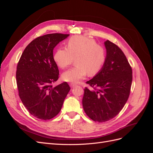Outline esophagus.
<instances>
[{"label":"esophagus","instance_id":"34e87169","mask_svg":"<svg viewBox=\"0 0 153 153\" xmlns=\"http://www.w3.org/2000/svg\"><path fill=\"white\" fill-rule=\"evenodd\" d=\"M69 85H70V87H75L76 86V84H73V83H71L70 84H69Z\"/></svg>","mask_w":153,"mask_h":153}]
</instances>
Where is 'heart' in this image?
Here are the masks:
<instances>
[{"mask_svg": "<svg viewBox=\"0 0 153 153\" xmlns=\"http://www.w3.org/2000/svg\"><path fill=\"white\" fill-rule=\"evenodd\" d=\"M105 49L96 41L86 36H73L67 42V48H59L53 55L57 66L65 69L75 59L76 66L64 72L62 78L64 81L78 82L87 74L94 76L103 68L106 61Z\"/></svg>", "mask_w": 153, "mask_h": 153, "instance_id": "1", "label": "heart"}]
</instances>
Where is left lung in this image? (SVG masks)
I'll return each instance as SVG.
<instances>
[{
    "label": "left lung",
    "mask_w": 153,
    "mask_h": 153,
    "mask_svg": "<svg viewBox=\"0 0 153 153\" xmlns=\"http://www.w3.org/2000/svg\"><path fill=\"white\" fill-rule=\"evenodd\" d=\"M106 61L100 72L87 81L92 89H84L82 105L85 114L94 121L103 123L116 116L130 94L132 69L121 49L106 41Z\"/></svg>",
    "instance_id": "8db88e82"
}]
</instances>
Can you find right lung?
<instances>
[{
    "label": "right lung",
    "mask_w": 153,
    "mask_h": 153,
    "mask_svg": "<svg viewBox=\"0 0 153 153\" xmlns=\"http://www.w3.org/2000/svg\"><path fill=\"white\" fill-rule=\"evenodd\" d=\"M69 35L55 33L38 37L27 46L18 62V95L29 112L39 119L47 121L56 116L70 90L66 82L52 86L59 75L53 50Z\"/></svg>",
    "instance_id": "add662e5"
}]
</instances>
